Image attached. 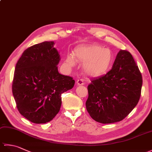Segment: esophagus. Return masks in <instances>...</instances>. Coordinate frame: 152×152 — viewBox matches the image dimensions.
I'll return each instance as SVG.
<instances>
[{
    "mask_svg": "<svg viewBox=\"0 0 152 152\" xmlns=\"http://www.w3.org/2000/svg\"><path fill=\"white\" fill-rule=\"evenodd\" d=\"M77 84L78 86H83L84 85V82H83V80L82 79H79L77 80Z\"/></svg>",
    "mask_w": 152,
    "mask_h": 152,
    "instance_id": "1",
    "label": "esophagus"
}]
</instances>
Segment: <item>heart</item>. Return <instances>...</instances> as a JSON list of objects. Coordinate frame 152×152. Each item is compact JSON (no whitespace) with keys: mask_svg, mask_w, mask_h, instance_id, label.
I'll list each match as a JSON object with an SVG mask.
<instances>
[{"mask_svg":"<svg viewBox=\"0 0 152 152\" xmlns=\"http://www.w3.org/2000/svg\"><path fill=\"white\" fill-rule=\"evenodd\" d=\"M74 56L78 62L83 64L84 72L89 76L98 78L108 72L114 61L113 51L98 44L84 45L76 48ZM66 63L70 66L75 64L74 57L68 56Z\"/></svg>","mask_w":152,"mask_h":152,"instance_id":"b5f03b06","label":"heart"}]
</instances>
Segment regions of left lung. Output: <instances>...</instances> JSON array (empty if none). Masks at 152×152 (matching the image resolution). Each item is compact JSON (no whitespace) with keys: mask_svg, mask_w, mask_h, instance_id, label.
<instances>
[{"mask_svg":"<svg viewBox=\"0 0 152 152\" xmlns=\"http://www.w3.org/2000/svg\"><path fill=\"white\" fill-rule=\"evenodd\" d=\"M142 77L133 56L119 51L112 69L91 80L88 86L86 109L95 121L112 124L125 118L140 97Z\"/></svg>","mask_w":152,"mask_h":152,"instance_id":"8db88e82","label":"left lung"}]
</instances>
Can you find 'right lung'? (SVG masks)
Instances as JSON below:
<instances>
[{"instance_id": "add662e5", "label": "right lung", "mask_w": 152, "mask_h": 152, "mask_svg": "<svg viewBox=\"0 0 152 152\" xmlns=\"http://www.w3.org/2000/svg\"><path fill=\"white\" fill-rule=\"evenodd\" d=\"M54 42L25 50L15 65L12 93L18 111L34 124H46L60 110L61 95L72 89V77L58 72L60 56Z\"/></svg>"}]
</instances>
